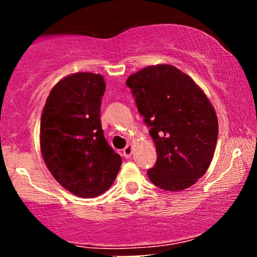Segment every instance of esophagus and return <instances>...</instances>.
<instances>
[{
	"mask_svg": "<svg viewBox=\"0 0 257 257\" xmlns=\"http://www.w3.org/2000/svg\"><path fill=\"white\" fill-rule=\"evenodd\" d=\"M132 156V146L126 145L124 149H123V157L124 158H131Z\"/></svg>",
	"mask_w": 257,
	"mask_h": 257,
	"instance_id": "obj_1",
	"label": "esophagus"
}]
</instances>
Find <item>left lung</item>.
<instances>
[{"label":"left lung","instance_id":"obj_1","mask_svg":"<svg viewBox=\"0 0 257 257\" xmlns=\"http://www.w3.org/2000/svg\"><path fill=\"white\" fill-rule=\"evenodd\" d=\"M150 128L157 161L147 175L166 191H181L204 175L216 146L217 117L194 81L172 65L147 66L126 79Z\"/></svg>","mask_w":257,"mask_h":257}]
</instances>
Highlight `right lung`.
Segmentation results:
<instances>
[{"label":"right lung","mask_w":257,"mask_h":257,"mask_svg":"<svg viewBox=\"0 0 257 257\" xmlns=\"http://www.w3.org/2000/svg\"><path fill=\"white\" fill-rule=\"evenodd\" d=\"M101 75L78 72L54 85L41 116V151L54 179L82 198L111 187L122 158L108 145L100 120Z\"/></svg>","instance_id":"add662e5"}]
</instances>
